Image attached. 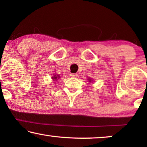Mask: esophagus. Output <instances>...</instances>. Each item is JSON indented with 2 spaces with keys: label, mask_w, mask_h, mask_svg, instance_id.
Segmentation results:
<instances>
[{
  "label": "esophagus",
  "mask_w": 147,
  "mask_h": 147,
  "mask_svg": "<svg viewBox=\"0 0 147 147\" xmlns=\"http://www.w3.org/2000/svg\"><path fill=\"white\" fill-rule=\"evenodd\" d=\"M70 76L72 78H76L78 76V74H70Z\"/></svg>",
  "instance_id": "34e87169"
}]
</instances>
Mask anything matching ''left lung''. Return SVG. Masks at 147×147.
Returning <instances> with one entry per match:
<instances>
[{
	"label": "left lung",
	"mask_w": 147,
	"mask_h": 147,
	"mask_svg": "<svg viewBox=\"0 0 147 147\" xmlns=\"http://www.w3.org/2000/svg\"><path fill=\"white\" fill-rule=\"evenodd\" d=\"M88 80H89V82H91L92 81V79H90V78Z\"/></svg>",
	"instance_id": "obj_1"
}]
</instances>
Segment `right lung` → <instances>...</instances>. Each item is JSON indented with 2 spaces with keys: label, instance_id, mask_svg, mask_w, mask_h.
<instances>
[{
  "label": "right lung",
  "instance_id": "obj_1",
  "mask_svg": "<svg viewBox=\"0 0 147 147\" xmlns=\"http://www.w3.org/2000/svg\"><path fill=\"white\" fill-rule=\"evenodd\" d=\"M59 76L58 75H54L53 77H52V79L53 80H57V79H59Z\"/></svg>",
  "mask_w": 147,
  "mask_h": 147
}]
</instances>
